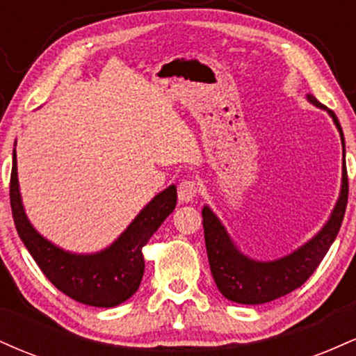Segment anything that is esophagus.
<instances>
[{
    "mask_svg": "<svg viewBox=\"0 0 356 356\" xmlns=\"http://www.w3.org/2000/svg\"><path fill=\"white\" fill-rule=\"evenodd\" d=\"M179 201L181 202H192L199 194V186L194 179H184L177 187Z\"/></svg>",
    "mask_w": 356,
    "mask_h": 356,
    "instance_id": "1",
    "label": "esophagus"
}]
</instances>
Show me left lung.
Here are the masks:
<instances>
[{
	"label": "left lung",
	"mask_w": 356,
	"mask_h": 356,
	"mask_svg": "<svg viewBox=\"0 0 356 356\" xmlns=\"http://www.w3.org/2000/svg\"><path fill=\"white\" fill-rule=\"evenodd\" d=\"M308 99L316 107L326 108L314 97L309 95ZM328 113L333 117V122L337 124V129L340 130L341 136L343 186L332 218L309 243H306L293 254L281 257L277 261L257 263V261L243 256L236 249L222 224L212 214L209 207L202 209L204 239H206L211 273L219 291L227 300L241 305H263L295 291L313 275L314 269L320 266L323 257L337 238L343 218H345L346 202H348V174H346L345 138H343L341 125L333 110H328Z\"/></svg>",
	"instance_id": "1"
}]
</instances>
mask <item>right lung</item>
<instances>
[{
  "instance_id": "1",
  "label": "right lung",
  "mask_w": 356,
  "mask_h": 356,
  "mask_svg": "<svg viewBox=\"0 0 356 356\" xmlns=\"http://www.w3.org/2000/svg\"><path fill=\"white\" fill-rule=\"evenodd\" d=\"M16 174V152H13L10 204L16 231L51 284L72 300L97 308H113L129 300L138 289L144 276L142 248L175 209V186L155 195L108 249L97 254L80 256L53 246L28 222Z\"/></svg>"
}]
</instances>
